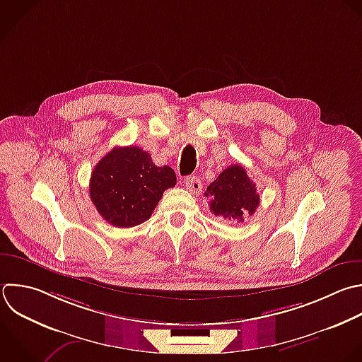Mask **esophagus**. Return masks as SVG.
I'll return each mask as SVG.
<instances>
[{
	"label": "esophagus",
	"instance_id": "obj_1",
	"mask_svg": "<svg viewBox=\"0 0 362 362\" xmlns=\"http://www.w3.org/2000/svg\"><path fill=\"white\" fill-rule=\"evenodd\" d=\"M184 185H185V188H187L189 192H192V194H199V191L202 189L201 181H199L197 177H194V175L185 177V178H184Z\"/></svg>",
	"mask_w": 362,
	"mask_h": 362
}]
</instances>
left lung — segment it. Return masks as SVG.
I'll use <instances>...</instances> for the list:
<instances>
[{
  "mask_svg": "<svg viewBox=\"0 0 362 362\" xmlns=\"http://www.w3.org/2000/svg\"><path fill=\"white\" fill-rule=\"evenodd\" d=\"M205 197L211 198L209 209L215 216L238 222L252 216L260 204L256 184L247 177L240 164L225 168L216 180L209 184Z\"/></svg>",
  "mask_w": 362,
  "mask_h": 362,
  "instance_id": "left-lung-1",
  "label": "left lung"
}]
</instances>
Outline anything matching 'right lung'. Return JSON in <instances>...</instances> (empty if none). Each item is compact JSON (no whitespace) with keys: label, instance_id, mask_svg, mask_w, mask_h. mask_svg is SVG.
Returning <instances> with one entry per match:
<instances>
[{"label":"right lung","instance_id":"1","mask_svg":"<svg viewBox=\"0 0 362 362\" xmlns=\"http://www.w3.org/2000/svg\"><path fill=\"white\" fill-rule=\"evenodd\" d=\"M177 184L171 167H157L136 146L115 147L93 168L90 199L113 226L132 228L146 222L163 192Z\"/></svg>","mask_w":362,"mask_h":362}]
</instances>
